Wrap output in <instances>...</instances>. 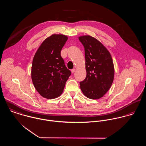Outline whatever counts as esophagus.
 Segmentation results:
<instances>
[{
	"label": "esophagus",
	"instance_id": "34e87169",
	"mask_svg": "<svg viewBox=\"0 0 146 146\" xmlns=\"http://www.w3.org/2000/svg\"><path fill=\"white\" fill-rule=\"evenodd\" d=\"M75 71H76V70H75V68H74V69L71 70V72H72V73H74V72H75Z\"/></svg>",
	"mask_w": 146,
	"mask_h": 146
}]
</instances>
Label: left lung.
<instances>
[{
    "mask_svg": "<svg viewBox=\"0 0 146 146\" xmlns=\"http://www.w3.org/2000/svg\"><path fill=\"white\" fill-rule=\"evenodd\" d=\"M85 50L86 76L80 83L84 96L92 100L104 96L114 79V65L107 49L97 39L90 35L79 37Z\"/></svg>",
    "mask_w": 146,
    "mask_h": 146,
    "instance_id": "8db88e82",
    "label": "left lung"
}]
</instances>
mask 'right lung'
I'll list each match as a JSON object with an SVG mask.
<instances>
[{"label":"right lung","mask_w":146,"mask_h":146,"mask_svg":"<svg viewBox=\"0 0 146 146\" xmlns=\"http://www.w3.org/2000/svg\"><path fill=\"white\" fill-rule=\"evenodd\" d=\"M67 39L68 37L63 34L50 35L42 42L33 58L32 81L37 92L45 98L60 96L71 75L61 56Z\"/></svg>","instance_id":"right-lung-1"}]
</instances>
